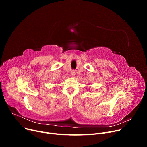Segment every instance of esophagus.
Listing matches in <instances>:
<instances>
[{"mask_svg":"<svg viewBox=\"0 0 147 147\" xmlns=\"http://www.w3.org/2000/svg\"><path fill=\"white\" fill-rule=\"evenodd\" d=\"M75 75V70H72L71 71V76L74 77Z\"/></svg>","mask_w":147,"mask_h":147,"instance_id":"34e87169","label":"esophagus"}]
</instances>
